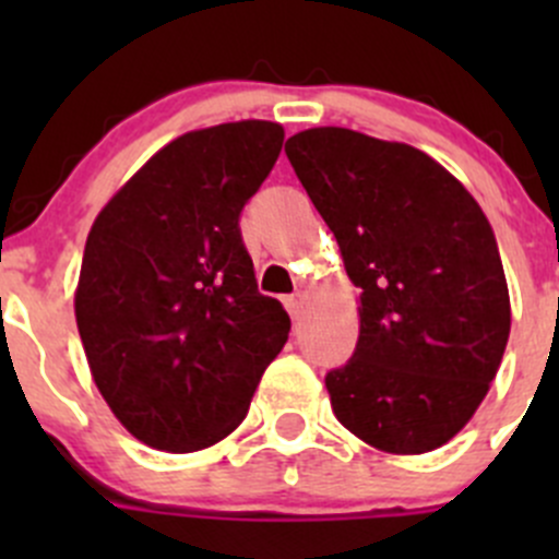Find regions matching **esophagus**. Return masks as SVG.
Returning <instances> with one entry per match:
<instances>
[{"label":"esophagus","instance_id":"esophagus-1","mask_svg":"<svg viewBox=\"0 0 559 559\" xmlns=\"http://www.w3.org/2000/svg\"><path fill=\"white\" fill-rule=\"evenodd\" d=\"M286 311H289L292 321H300L302 316H306V300H302L300 295L289 297V300H286Z\"/></svg>","mask_w":559,"mask_h":559}]
</instances>
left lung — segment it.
<instances>
[{"mask_svg":"<svg viewBox=\"0 0 559 559\" xmlns=\"http://www.w3.org/2000/svg\"><path fill=\"white\" fill-rule=\"evenodd\" d=\"M286 156L359 289L354 357L324 379L337 421L386 454L443 447L487 397L511 332L487 216L414 145L313 127Z\"/></svg>","mask_w":559,"mask_h":559,"instance_id":"1","label":"left lung"}]
</instances>
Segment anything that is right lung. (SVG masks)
<instances>
[{"label": "right lung", "instance_id": "1", "mask_svg": "<svg viewBox=\"0 0 559 559\" xmlns=\"http://www.w3.org/2000/svg\"><path fill=\"white\" fill-rule=\"evenodd\" d=\"M281 145L284 127L257 118L186 132L94 218L78 332L99 394L145 447L189 454L224 441L289 337L238 227Z\"/></svg>", "mask_w": 559, "mask_h": 559}]
</instances>
